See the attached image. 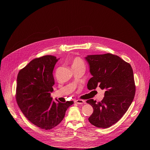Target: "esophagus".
Segmentation results:
<instances>
[{"mask_svg":"<svg viewBox=\"0 0 150 150\" xmlns=\"http://www.w3.org/2000/svg\"><path fill=\"white\" fill-rule=\"evenodd\" d=\"M75 103L78 104H83L85 103V101L83 100H75Z\"/></svg>","mask_w":150,"mask_h":150,"instance_id":"esophagus-1","label":"esophagus"}]
</instances>
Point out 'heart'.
<instances>
[{"label": "heart", "instance_id": "heart-1", "mask_svg": "<svg viewBox=\"0 0 150 150\" xmlns=\"http://www.w3.org/2000/svg\"><path fill=\"white\" fill-rule=\"evenodd\" d=\"M72 68H85V63L83 60L79 57H75L72 62Z\"/></svg>", "mask_w": 150, "mask_h": 150}]
</instances>
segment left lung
Here are the masks:
<instances>
[{
  "label": "left lung",
  "instance_id": "left-lung-1",
  "mask_svg": "<svg viewBox=\"0 0 150 150\" xmlns=\"http://www.w3.org/2000/svg\"><path fill=\"white\" fill-rule=\"evenodd\" d=\"M85 59L93 76L88 82V89L95 90L99 87L105 90L101 101H87L94 110L88 120L96 127H109L122 117L134 98L132 68L129 63L111 53L88 55Z\"/></svg>",
  "mask_w": 150,
  "mask_h": 150
}]
</instances>
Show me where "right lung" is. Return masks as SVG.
Masks as SVG:
<instances>
[{"mask_svg": "<svg viewBox=\"0 0 150 150\" xmlns=\"http://www.w3.org/2000/svg\"><path fill=\"white\" fill-rule=\"evenodd\" d=\"M59 59L52 55L35 58L17 76L16 100L19 109L30 122L45 130L59 125L74 104L72 101L56 102L51 97L54 84L53 71Z\"/></svg>", "mask_w": 150, "mask_h": 150, "instance_id": "obj_1", "label": "right lung"}]
</instances>
